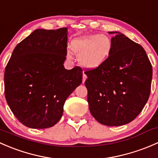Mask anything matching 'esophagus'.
<instances>
[{"mask_svg": "<svg viewBox=\"0 0 158 158\" xmlns=\"http://www.w3.org/2000/svg\"><path fill=\"white\" fill-rule=\"evenodd\" d=\"M86 78H87L86 75L84 74V73H83V76H82V83H84V82H85V79H86Z\"/></svg>", "mask_w": 158, "mask_h": 158, "instance_id": "34e87169", "label": "esophagus"}]
</instances>
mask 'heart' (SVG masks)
<instances>
[{
  "mask_svg": "<svg viewBox=\"0 0 158 158\" xmlns=\"http://www.w3.org/2000/svg\"><path fill=\"white\" fill-rule=\"evenodd\" d=\"M72 50L79 56V62L85 68H96L109 57L112 49L107 36L94 34L82 36L72 43Z\"/></svg>",
  "mask_w": 158,
  "mask_h": 158,
  "instance_id": "1",
  "label": "heart"
}]
</instances>
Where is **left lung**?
<instances>
[{"instance_id":"1","label":"left lung","mask_w":158,"mask_h":158,"mask_svg":"<svg viewBox=\"0 0 158 158\" xmlns=\"http://www.w3.org/2000/svg\"><path fill=\"white\" fill-rule=\"evenodd\" d=\"M109 33H116L111 53L99 66L85 72V85L92 115L104 125L120 126L132 122L147 103L152 66L140 44L119 32Z\"/></svg>"}]
</instances>
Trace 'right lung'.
Instances as JSON below:
<instances>
[{"label":"right lung","mask_w":158,"mask_h":158,"mask_svg":"<svg viewBox=\"0 0 158 158\" xmlns=\"http://www.w3.org/2000/svg\"><path fill=\"white\" fill-rule=\"evenodd\" d=\"M67 28L37 29L14 48L4 72V95L16 118L31 128H50L82 81L79 66L66 69Z\"/></svg>","instance_id":"right-lung-1"}]
</instances>
